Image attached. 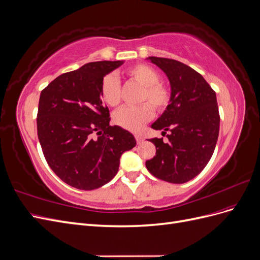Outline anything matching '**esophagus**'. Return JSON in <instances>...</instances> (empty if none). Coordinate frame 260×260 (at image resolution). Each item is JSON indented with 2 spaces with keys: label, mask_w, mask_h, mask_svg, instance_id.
I'll list each match as a JSON object with an SVG mask.
<instances>
[{
  "label": "esophagus",
  "mask_w": 260,
  "mask_h": 260,
  "mask_svg": "<svg viewBox=\"0 0 260 260\" xmlns=\"http://www.w3.org/2000/svg\"><path fill=\"white\" fill-rule=\"evenodd\" d=\"M136 140H137L138 143H141L143 141V137L141 135H136Z\"/></svg>",
  "instance_id": "esophagus-1"
}]
</instances>
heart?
Here are the masks:
<instances>
[{"mask_svg": "<svg viewBox=\"0 0 260 260\" xmlns=\"http://www.w3.org/2000/svg\"><path fill=\"white\" fill-rule=\"evenodd\" d=\"M127 75L133 81L143 85L141 102L149 101L157 111L166 108L169 102V93L164 85L158 83L159 75L156 70L144 64L129 68ZM101 98L109 106H117L120 102V83L115 75H107L101 82ZM154 109L149 103L138 106H124L115 112L113 119L116 124L130 131H139L152 119Z\"/></svg>", "mask_w": 260, "mask_h": 260, "instance_id": "b5f03b06", "label": "heart"}]
</instances>
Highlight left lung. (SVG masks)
<instances>
[{"label":"left lung","instance_id":"1","mask_svg":"<svg viewBox=\"0 0 260 260\" xmlns=\"http://www.w3.org/2000/svg\"><path fill=\"white\" fill-rule=\"evenodd\" d=\"M170 83L169 104L151 127L166 133L162 139H148L156 155L145 162L151 174L170 183H185L205 168L215 151L220 117L216 93L203 76L183 62L149 56Z\"/></svg>","mask_w":260,"mask_h":260}]
</instances>
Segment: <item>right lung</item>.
<instances>
[{
    "instance_id": "1",
    "label": "right lung",
    "mask_w": 260,
    "mask_h": 260,
    "mask_svg": "<svg viewBox=\"0 0 260 260\" xmlns=\"http://www.w3.org/2000/svg\"><path fill=\"white\" fill-rule=\"evenodd\" d=\"M123 62H88L58 76L40 94L37 128L45 159L55 175L79 190L109 182L121 155L137 144L132 133L109 124L100 92L103 78Z\"/></svg>"
}]
</instances>
